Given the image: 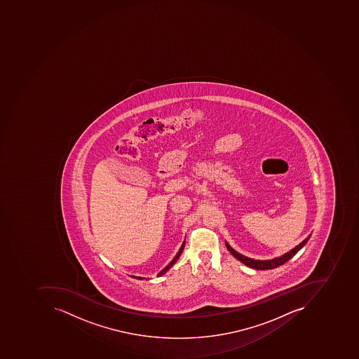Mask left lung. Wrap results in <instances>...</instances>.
<instances>
[{
	"label": "left lung",
	"mask_w": 359,
	"mask_h": 359,
	"mask_svg": "<svg viewBox=\"0 0 359 359\" xmlns=\"http://www.w3.org/2000/svg\"><path fill=\"white\" fill-rule=\"evenodd\" d=\"M309 236L307 237L306 239H304L302 243H301L299 246L293 248L292 250L287 252L284 256L279 257V258L274 259V260H269V261H259V260H253V259L247 258V257L242 256V255H239L238 252L234 250V249L231 248L229 245L226 244L227 249L232 253L233 256L237 259V260L242 261L244 264H246L247 266L252 267V269H256V270H271V269H274V267L279 266V265L284 264L287 261L290 260L293 256H294L295 253L298 252L305 244H306L307 241H309Z\"/></svg>",
	"instance_id": "8db88e82"
}]
</instances>
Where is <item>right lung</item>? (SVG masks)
<instances>
[{
    "label": "right lung",
    "mask_w": 359,
    "mask_h": 359,
    "mask_svg": "<svg viewBox=\"0 0 359 359\" xmlns=\"http://www.w3.org/2000/svg\"><path fill=\"white\" fill-rule=\"evenodd\" d=\"M184 244H185V243L183 242L182 246H181L180 250H179V252L177 253V256L175 257L174 260L171 261V262L169 263V264L167 265L166 267H165L164 270L161 271L160 274L157 275V276H161V275L165 274V273H166L167 271H168L169 269H170V267L175 264V262H176V261L178 260L179 257H180L181 252H182L183 247H184ZM136 278L142 279V278H141V277H136Z\"/></svg>",
    "instance_id": "right-lung-1"
}]
</instances>
